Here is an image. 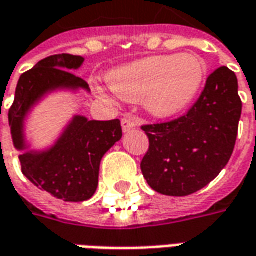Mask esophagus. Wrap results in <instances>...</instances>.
Returning <instances> with one entry per match:
<instances>
[{
  "label": "esophagus",
  "instance_id": "34e87169",
  "mask_svg": "<svg viewBox=\"0 0 256 256\" xmlns=\"http://www.w3.org/2000/svg\"><path fill=\"white\" fill-rule=\"evenodd\" d=\"M136 126H137V122L134 120L133 118L126 116L122 119V128L124 133H126V132H130V130L136 128Z\"/></svg>",
  "mask_w": 256,
  "mask_h": 256
}]
</instances>
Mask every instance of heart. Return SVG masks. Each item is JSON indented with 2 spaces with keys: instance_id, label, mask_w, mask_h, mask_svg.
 Segmentation results:
<instances>
[{
  "instance_id": "b5f03b06",
  "label": "heart",
  "mask_w": 256,
  "mask_h": 256,
  "mask_svg": "<svg viewBox=\"0 0 256 256\" xmlns=\"http://www.w3.org/2000/svg\"><path fill=\"white\" fill-rule=\"evenodd\" d=\"M206 64L196 54L142 58L108 74V84L123 100H144L150 115L170 118L194 100L206 78Z\"/></svg>"
}]
</instances>
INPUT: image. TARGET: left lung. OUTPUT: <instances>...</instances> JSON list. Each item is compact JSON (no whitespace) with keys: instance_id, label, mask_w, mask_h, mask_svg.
<instances>
[{"instance_id":"obj_1","label":"left lung","mask_w":256,"mask_h":256,"mask_svg":"<svg viewBox=\"0 0 256 256\" xmlns=\"http://www.w3.org/2000/svg\"><path fill=\"white\" fill-rule=\"evenodd\" d=\"M242 106L236 74L220 67L185 115L142 126L150 148L141 172L150 188L188 196L208 185L233 154Z\"/></svg>"}]
</instances>
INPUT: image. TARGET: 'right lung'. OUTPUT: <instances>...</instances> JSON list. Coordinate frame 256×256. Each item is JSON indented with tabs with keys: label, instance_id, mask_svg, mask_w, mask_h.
<instances>
[{
	"label": "right lung",
	"instance_id": "right-lung-1",
	"mask_svg": "<svg viewBox=\"0 0 256 256\" xmlns=\"http://www.w3.org/2000/svg\"><path fill=\"white\" fill-rule=\"evenodd\" d=\"M84 60L67 53L54 54L41 60L20 76L8 115L16 150H27L26 116L44 96L58 89L90 92L89 84L71 72V70H78ZM120 138L119 119L88 120L76 115L52 148L24 152L19 156L22 172L36 186L64 202L89 200L98 185L102 156Z\"/></svg>",
	"mask_w": 256,
	"mask_h": 256
}]
</instances>
